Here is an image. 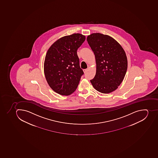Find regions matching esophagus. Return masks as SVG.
Listing matches in <instances>:
<instances>
[{
	"label": "esophagus",
	"instance_id": "esophagus-1",
	"mask_svg": "<svg viewBox=\"0 0 158 158\" xmlns=\"http://www.w3.org/2000/svg\"><path fill=\"white\" fill-rule=\"evenodd\" d=\"M87 69H83V72H84V73H86V72H87Z\"/></svg>",
	"mask_w": 158,
	"mask_h": 158
}]
</instances>
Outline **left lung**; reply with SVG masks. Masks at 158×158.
Listing matches in <instances>:
<instances>
[{"label":"left lung","mask_w":158,"mask_h":158,"mask_svg":"<svg viewBox=\"0 0 158 158\" xmlns=\"http://www.w3.org/2000/svg\"><path fill=\"white\" fill-rule=\"evenodd\" d=\"M88 43L94 52L96 73L90 81L100 92L107 94L115 91L124 79L128 61L125 52L112 37L93 33L88 36Z\"/></svg>","instance_id":"8db88e82"}]
</instances>
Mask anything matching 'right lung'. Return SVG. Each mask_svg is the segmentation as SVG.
Masks as SVG:
<instances>
[{
    "label": "right lung",
    "mask_w": 158,
    "mask_h": 158,
    "mask_svg": "<svg viewBox=\"0 0 158 158\" xmlns=\"http://www.w3.org/2000/svg\"><path fill=\"white\" fill-rule=\"evenodd\" d=\"M85 36L75 33L58 39L51 46L45 58L44 70L47 83L54 91L68 96L77 89L83 71L77 51Z\"/></svg>",
    "instance_id": "add662e5"
}]
</instances>
